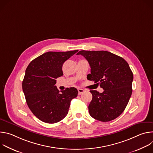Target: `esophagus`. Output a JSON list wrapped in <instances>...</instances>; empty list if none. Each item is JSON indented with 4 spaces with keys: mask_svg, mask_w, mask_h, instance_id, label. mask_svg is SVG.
Listing matches in <instances>:
<instances>
[{
    "mask_svg": "<svg viewBox=\"0 0 153 153\" xmlns=\"http://www.w3.org/2000/svg\"><path fill=\"white\" fill-rule=\"evenodd\" d=\"M84 90H83V89H80V88H79L78 89V92H79V93H78V94L79 95H80V94H82L83 93H84Z\"/></svg>",
    "mask_w": 153,
    "mask_h": 153,
    "instance_id": "esophagus-1",
    "label": "esophagus"
}]
</instances>
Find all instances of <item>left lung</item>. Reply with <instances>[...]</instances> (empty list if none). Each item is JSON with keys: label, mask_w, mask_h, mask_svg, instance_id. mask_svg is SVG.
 Wrapping results in <instances>:
<instances>
[{"label": "left lung", "mask_w": 153, "mask_h": 153, "mask_svg": "<svg viewBox=\"0 0 153 153\" xmlns=\"http://www.w3.org/2000/svg\"><path fill=\"white\" fill-rule=\"evenodd\" d=\"M88 62L91 73L87 79L100 85L103 92L90 90L93 95L88 110L90 116L101 122H109L125 110L132 94L133 74L122 57L106 51H80Z\"/></svg>", "instance_id": "left-lung-1"}]
</instances>
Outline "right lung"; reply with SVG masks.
Wrapping results in <instances>:
<instances>
[{
	"label": "right lung",
	"mask_w": 153,
	"mask_h": 153,
	"mask_svg": "<svg viewBox=\"0 0 153 153\" xmlns=\"http://www.w3.org/2000/svg\"><path fill=\"white\" fill-rule=\"evenodd\" d=\"M78 50L47 52L32 60L22 82L27 103L33 114L41 121L54 123L68 114L71 100L77 96L74 87L59 91L56 79L63 76V63Z\"/></svg>",
	"instance_id": "obj_1"
}]
</instances>
